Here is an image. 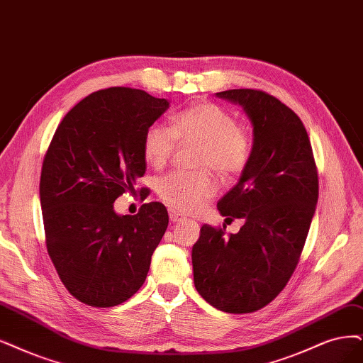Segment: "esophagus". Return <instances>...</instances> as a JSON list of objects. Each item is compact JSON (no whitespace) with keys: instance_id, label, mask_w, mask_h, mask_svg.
Instances as JSON below:
<instances>
[{"instance_id":"1","label":"esophagus","mask_w":363,"mask_h":363,"mask_svg":"<svg viewBox=\"0 0 363 363\" xmlns=\"http://www.w3.org/2000/svg\"><path fill=\"white\" fill-rule=\"evenodd\" d=\"M169 216H170V221L173 223H178V221H184L185 217L182 216V213L177 212V211H169Z\"/></svg>"}]
</instances>
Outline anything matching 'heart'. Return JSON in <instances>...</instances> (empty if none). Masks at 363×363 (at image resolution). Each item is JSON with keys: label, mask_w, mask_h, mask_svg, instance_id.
<instances>
[{"label": "heart", "mask_w": 363, "mask_h": 363, "mask_svg": "<svg viewBox=\"0 0 363 363\" xmlns=\"http://www.w3.org/2000/svg\"><path fill=\"white\" fill-rule=\"evenodd\" d=\"M200 142L196 166L190 172H172L160 181L158 194L163 202L181 212H194L217 191L209 169L223 179H235L248 167L252 154L251 134L239 127L236 118L216 103H199L179 112L173 128L154 123L143 134V155L147 163L161 167L172 157L177 142Z\"/></svg>", "instance_id": "obj_1"}]
</instances>
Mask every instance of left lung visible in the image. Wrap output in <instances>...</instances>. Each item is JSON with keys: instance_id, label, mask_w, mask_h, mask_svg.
Masks as SVG:
<instances>
[{"instance_id": "left-lung-1", "label": "left lung", "mask_w": 363, "mask_h": 363, "mask_svg": "<svg viewBox=\"0 0 363 363\" xmlns=\"http://www.w3.org/2000/svg\"><path fill=\"white\" fill-rule=\"evenodd\" d=\"M217 97L242 106L252 124V154L238 184L218 200L225 220L245 223L235 235L203 224L193 247L194 286L208 303L247 314L272 302L299 262L318 199L310 138L301 118L260 89Z\"/></svg>"}]
</instances>
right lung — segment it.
Returning <instances> with one entry per match:
<instances>
[{
    "label": "right lung",
    "mask_w": 363,
    "mask_h": 363,
    "mask_svg": "<svg viewBox=\"0 0 363 363\" xmlns=\"http://www.w3.org/2000/svg\"><path fill=\"white\" fill-rule=\"evenodd\" d=\"M167 107L142 89H100L64 116L46 151L40 205L48 252L65 289L89 306L130 299L167 229L160 202L142 205L136 216L113 209L145 174L143 134Z\"/></svg>",
    "instance_id": "right-lung-1"
}]
</instances>
